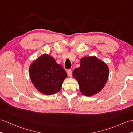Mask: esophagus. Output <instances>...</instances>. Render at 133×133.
I'll use <instances>...</instances> for the list:
<instances>
[{
  "label": "esophagus",
  "instance_id": "esophagus-1",
  "mask_svg": "<svg viewBox=\"0 0 133 133\" xmlns=\"http://www.w3.org/2000/svg\"><path fill=\"white\" fill-rule=\"evenodd\" d=\"M67 74L69 77H71L72 76V71L71 69H69L67 71Z\"/></svg>",
  "mask_w": 133,
  "mask_h": 133
}]
</instances>
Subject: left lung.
<instances>
[{"instance_id":"8db88e82","label":"left lung","mask_w":133,"mask_h":133,"mask_svg":"<svg viewBox=\"0 0 133 133\" xmlns=\"http://www.w3.org/2000/svg\"><path fill=\"white\" fill-rule=\"evenodd\" d=\"M72 74L82 94L91 96L104 88L108 78L109 68L95 56L83 57L80 60V66L74 69Z\"/></svg>"}]
</instances>
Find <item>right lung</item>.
<instances>
[{
    "label": "right lung",
    "mask_w": 133,
    "mask_h": 133,
    "mask_svg": "<svg viewBox=\"0 0 133 133\" xmlns=\"http://www.w3.org/2000/svg\"><path fill=\"white\" fill-rule=\"evenodd\" d=\"M31 81L38 91L46 95L59 92L67 77L63 68L49 55L44 54L29 66Z\"/></svg>",
    "instance_id": "add662e5"
}]
</instances>
